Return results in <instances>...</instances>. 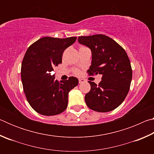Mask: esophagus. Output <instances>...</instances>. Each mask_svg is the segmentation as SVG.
Instances as JSON below:
<instances>
[{"mask_svg":"<svg viewBox=\"0 0 154 154\" xmlns=\"http://www.w3.org/2000/svg\"><path fill=\"white\" fill-rule=\"evenodd\" d=\"M84 82H85V80L83 79H79V83H82Z\"/></svg>","mask_w":154,"mask_h":154,"instance_id":"obj_1","label":"esophagus"}]
</instances>
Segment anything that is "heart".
I'll return each mask as SVG.
<instances>
[{"label": "heart", "instance_id": "heart-1", "mask_svg": "<svg viewBox=\"0 0 154 154\" xmlns=\"http://www.w3.org/2000/svg\"><path fill=\"white\" fill-rule=\"evenodd\" d=\"M81 47H83V46H81ZM80 47V48H81ZM74 73L75 74V75H78L79 74V70H77V69H75V71H74Z\"/></svg>", "mask_w": 154, "mask_h": 154}]
</instances>
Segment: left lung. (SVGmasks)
Masks as SVG:
<instances>
[{
  "label": "left lung",
  "mask_w": 154,
  "mask_h": 154,
  "mask_svg": "<svg viewBox=\"0 0 154 154\" xmlns=\"http://www.w3.org/2000/svg\"><path fill=\"white\" fill-rule=\"evenodd\" d=\"M78 41L92 51V64L88 73L103 75L98 85L88 82L91 89L85 96V103L97 112L114 110L126 98L132 80V70L126 51L104 35L79 36Z\"/></svg>",
  "instance_id": "1"
}]
</instances>
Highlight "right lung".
Wrapping results in <instances>:
<instances>
[{
	"label": "right lung",
	"instance_id": "obj_1",
	"mask_svg": "<svg viewBox=\"0 0 154 154\" xmlns=\"http://www.w3.org/2000/svg\"><path fill=\"white\" fill-rule=\"evenodd\" d=\"M76 39V36H45L32 43L26 52L21 67L23 89L28 103L37 113L50 116L66 110L69 92L79 81L70 77L59 82L49 72L62 63L64 51Z\"/></svg>",
	"mask_w": 154,
	"mask_h": 154
}]
</instances>
